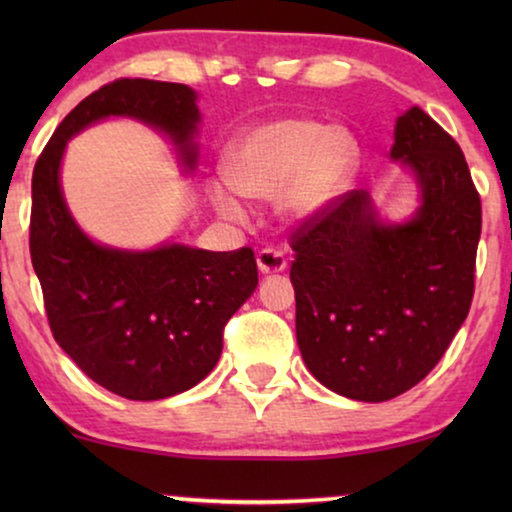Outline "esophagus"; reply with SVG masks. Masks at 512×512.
Segmentation results:
<instances>
[{
	"mask_svg": "<svg viewBox=\"0 0 512 512\" xmlns=\"http://www.w3.org/2000/svg\"><path fill=\"white\" fill-rule=\"evenodd\" d=\"M256 263H258V270H261L263 275H272V272H282L289 261H286L284 251H279L275 247H265L258 251Z\"/></svg>",
	"mask_w": 512,
	"mask_h": 512,
	"instance_id": "1",
	"label": "esophagus"
}]
</instances>
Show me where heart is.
Returning <instances> with one entry per match:
<instances>
[{"mask_svg": "<svg viewBox=\"0 0 512 512\" xmlns=\"http://www.w3.org/2000/svg\"><path fill=\"white\" fill-rule=\"evenodd\" d=\"M359 160V142L347 128H326L312 118H279L244 132L228 146L223 156L228 181H209L207 195L216 212L230 221L247 219L237 193L261 200L279 193V212L307 219L352 181Z\"/></svg>", "mask_w": 512, "mask_h": 512, "instance_id": "heart-1", "label": "heart"}]
</instances>
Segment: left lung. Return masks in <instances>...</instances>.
<instances>
[{
	"label": "left lung",
	"instance_id": "obj_1",
	"mask_svg": "<svg viewBox=\"0 0 512 512\" xmlns=\"http://www.w3.org/2000/svg\"><path fill=\"white\" fill-rule=\"evenodd\" d=\"M391 158L422 186L415 219L382 226L368 195L347 191L291 235L305 366L366 403L405 394L443 359L471 310L482 230L464 151L426 111L398 116Z\"/></svg>",
	"mask_w": 512,
	"mask_h": 512
}]
</instances>
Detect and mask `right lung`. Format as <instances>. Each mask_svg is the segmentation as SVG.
<instances>
[{
  "instance_id": "1",
  "label": "right lung",
  "mask_w": 512,
  "mask_h": 512,
  "mask_svg": "<svg viewBox=\"0 0 512 512\" xmlns=\"http://www.w3.org/2000/svg\"><path fill=\"white\" fill-rule=\"evenodd\" d=\"M104 116L165 130L188 165L200 121L184 83L116 79L65 116L32 174L30 256L53 338L90 380L130 401L181 394L212 373L223 328L254 293V249L205 251L172 244L142 254L90 242L67 212L60 160L67 139Z\"/></svg>"
}]
</instances>
